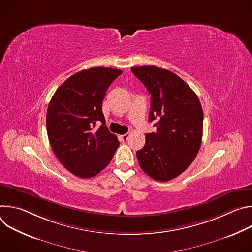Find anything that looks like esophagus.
I'll list each match as a JSON object with an SVG mask.
<instances>
[{
    "label": "esophagus",
    "mask_w": 252,
    "mask_h": 252,
    "mask_svg": "<svg viewBox=\"0 0 252 252\" xmlns=\"http://www.w3.org/2000/svg\"><path fill=\"white\" fill-rule=\"evenodd\" d=\"M129 133H125V134H123V135H121V137H122V140L124 141V142H126L127 139H128V137H129Z\"/></svg>",
    "instance_id": "1"
}]
</instances>
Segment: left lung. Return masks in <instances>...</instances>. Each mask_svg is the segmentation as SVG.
Masks as SVG:
<instances>
[{"label":"left lung","mask_w":252,"mask_h":252,"mask_svg":"<svg viewBox=\"0 0 252 252\" xmlns=\"http://www.w3.org/2000/svg\"><path fill=\"white\" fill-rule=\"evenodd\" d=\"M151 94L149 121L157 132L146 134L136 152L141 169L158 182L182 174L194 160L201 145L203 113L190 87L168 69L154 65L131 67Z\"/></svg>","instance_id":"left-lung-1"}]
</instances>
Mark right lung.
<instances>
[{"label": "right lung", "instance_id": "obj_1", "mask_svg": "<svg viewBox=\"0 0 252 252\" xmlns=\"http://www.w3.org/2000/svg\"><path fill=\"white\" fill-rule=\"evenodd\" d=\"M123 73L95 66L70 76L56 91L47 112L51 147L73 174L90 178L109 164L120 146L105 126L102 100L106 90ZM98 123L102 126L96 130Z\"/></svg>", "mask_w": 252, "mask_h": 252}]
</instances>
